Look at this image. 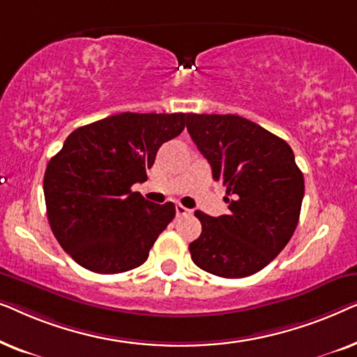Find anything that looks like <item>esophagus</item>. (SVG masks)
I'll return each instance as SVG.
<instances>
[{
	"label": "esophagus",
	"instance_id": "esophagus-1",
	"mask_svg": "<svg viewBox=\"0 0 357 357\" xmlns=\"http://www.w3.org/2000/svg\"><path fill=\"white\" fill-rule=\"evenodd\" d=\"M175 213H177V216L180 218V216H187V214H190L192 211H190L188 208L182 206V204H177V206H175Z\"/></svg>",
	"mask_w": 357,
	"mask_h": 357
}]
</instances>
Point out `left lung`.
Segmentation results:
<instances>
[{
	"label": "left lung",
	"mask_w": 357,
	"mask_h": 357,
	"mask_svg": "<svg viewBox=\"0 0 357 357\" xmlns=\"http://www.w3.org/2000/svg\"><path fill=\"white\" fill-rule=\"evenodd\" d=\"M187 130L226 187L229 213L202 211V234L190 243L192 260L221 278L255 275L275 260L299 222L304 175L291 146L238 115L187 114Z\"/></svg>",
	"instance_id": "left-lung-1"
}]
</instances>
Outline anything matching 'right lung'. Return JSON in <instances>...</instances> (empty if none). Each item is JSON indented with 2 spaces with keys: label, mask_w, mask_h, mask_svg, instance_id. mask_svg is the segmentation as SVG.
Returning <instances> with one entry per match:
<instances>
[{
  "label": "right lung",
  "mask_w": 357,
  "mask_h": 357,
  "mask_svg": "<svg viewBox=\"0 0 357 357\" xmlns=\"http://www.w3.org/2000/svg\"><path fill=\"white\" fill-rule=\"evenodd\" d=\"M183 128L185 114L125 112L68 136L47 165L43 193L53 236L77 265L115 275L148 260L175 206L131 187L148 180L160 146Z\"/></svg>",
  "instance_id": "right-lung-1"
}]
</instances>
